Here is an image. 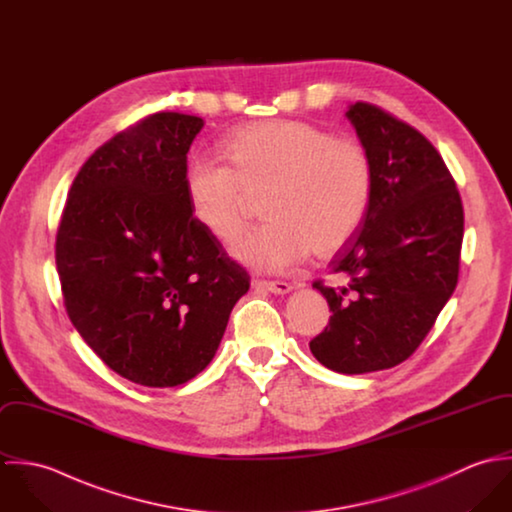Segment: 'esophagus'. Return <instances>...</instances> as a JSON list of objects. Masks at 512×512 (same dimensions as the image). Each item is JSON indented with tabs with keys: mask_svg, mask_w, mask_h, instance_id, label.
<instances>
[{
	"mask_svg": "<svg viewBox=\"0 0 512 512\" xmlns=\"http://www.w3.org/2000/svg\"><path fill=\"white\" fill-rule=\"evenodd\" d=\"M254 288L258 290H266L270 293H278V295H286V293L292 292L293 288L288 282H266V280H254L252 284Z\"/></svg>",
	"mask_w": 512,
	"mask_h": 512,
	"instance_id": "esophagus-1",
	"label": "esophagus"
}]
</instances>
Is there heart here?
<instances>
[{"label":"heart","mask_w":512,"mask_h":512,"mask_svg":"<svg viewBox=\"0 0 512 512\" xmlns=\"http://www.w3.org/2000/svg\"><path fill=\"white\" fill-rule=\"evenodd\" d=\"M222 159L197 153L185 167L195 222L230 242L244 228L252 197L262 195L256 226L234 244V256L258 272H284L309 252L331 258L359 234L374 195L365 147L297 120H264L234 130Z\"/></svg>","instance_id":"b5f03b06"}]
</instances>
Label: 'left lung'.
Segmentation results:
<instances>
[{
    "instance_id": "1",
    "label": "left lung",
    "mask_w": 512,
    "mask_h": 512,
    "mask_svg": "<svg viewBox=\"0 0 512 512\" xmlns=\"http://www.w3.org/2000/svg\"><path fill=\"white\" fill-rule=\"evenodd\" d=\"M347 118L372 159L374 195L359 234L331 260L347 284L313 282L333 315L309 349L335 372L365 374L406 361L434 327L457 286L463 205L416 128L368 102Z\"/></svg>"
}]
</instances>
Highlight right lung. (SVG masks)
<instances>
[{"mask_svg": "<svg viewBox=\"0 0 512 512\" xmlns=\"http://www.w3.org/2000/svg\"><path fill=\"white\" fill-rule=\"evenodd\" d=\"M205 122L157 112L98 147L57 230L65 307L86 345L151 388L195 378L250 276L191 215L187 151Z\"/></svg>", "mask_w": 512, "mask_h": 512, "instance_id": "right-lung-1", "label": "right lung"}]
</instances>
